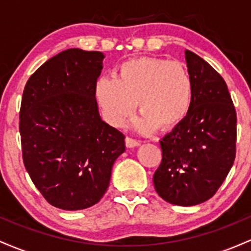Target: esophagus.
I'll list each match as a JSON object with an SVG mask.
<instances>
[{"label": "esophagus", "instance_id": "1", "mask_svg": "<svg viewBox=\"0 0 251 251\" xmlns=\"http://www.w3.org/2000/svg\"><path fill=\"white\" fill-rule=\"evenodd\" d=\"M125 145L127 149H133V148H137V146H139L140 143L138 142V140L132 139V138L126 137L125 138Z\"/></svg>", "mask_w": 251, "mask_h": 251}]
</instances>
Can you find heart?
I'll list each match as a JSON object with an SVG mask.
<instances>
[{"label":"heart","instance_id":"1","mask_svg":"<svg viewBox=\"0 0 251 251\" xmlns=\"http://www.w3.org/2000/svg\"><path fill=\"white\" fill-rule=\"evenodd\" d=\"M94 98L105 122L116 128L131 116L137 101L142 113L132 126L140 133H151L159 126L171 128L185 119L194 82L184 63L140 56L118 66L117 77H98Z\"/></svg>","mask_w":251,"mask_h":251}]
</instances>
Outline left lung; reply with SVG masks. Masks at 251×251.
I'll use <instances>...</instances> for the list:
<instances>
[{"label":"left lung","instance_id":"left-lung-1","mask_svg":"<svg viewBox=\"0 0 251 251\" xmlns=\"http://www.w3.org/2000/svg\"><path fill=\"white\" fill-rule=\"evenodd\" d=\"M194 82L188 116L160 140L163 159L153 175L157 194L192 206L216 194L236 155V111L224 79L197 54L185 50Z\"/></svg>","mask_w":251,"mask_h":251}]
</instances>
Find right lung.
Returning a JSON list of instances; mask_svg holds the SVG:
<instances>
[{
    "instance_id": "right-lung-1",
    "label": "right lung",
    "mask_w": 251,
    "mask_h": 251,
    "mask_svg": "<svg viewBox=\"0 0 251 251\" xmlns=\"http://www.w3.org/2000/svg\"><path fill=\"white\" fill-rule=\"evenodd\" d=\"M105 55L71 48L28 79L20 111L25 170L48 203L62 210L94 205L107 191L125 135L102 122L94 98Z\"/></svg>"
}]
</instances>
